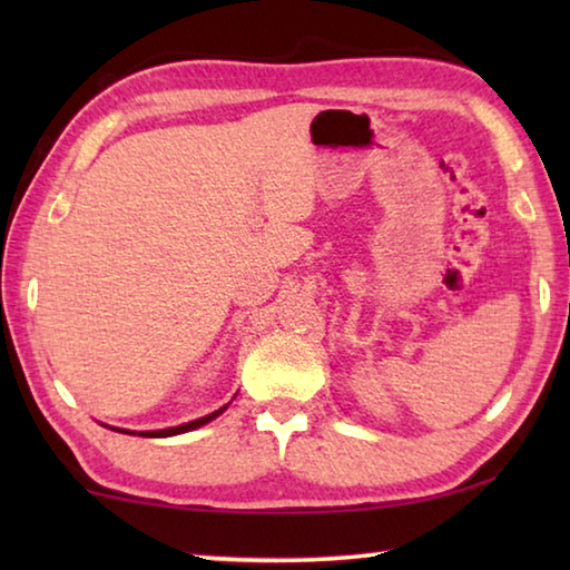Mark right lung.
<instances>
[{
  "label": "right lung",
  "mask_w": 570,
  "mask_h": 570,
  "mask_svg": "<svg viewBox=\"0 0 570 570\" xmlns=\"http://www.w3.org/2000/svg\"><path fill=\"white\" fill-rule=\"evenodd\" d=\"M228 410V404L224 407L206 414V417H198V420H190V422H183L178 428H166V430H148V432H135V430H120V428H110V430H118V432H128V435H140V438H173V435H183V432H190V430H198L208 424L210 420H216L218 414H224Z\"/></svg>",
  "instance_id": "1"
}]
</instances>
